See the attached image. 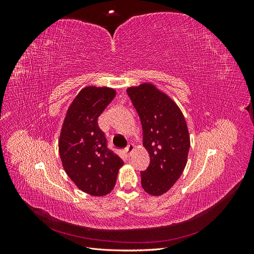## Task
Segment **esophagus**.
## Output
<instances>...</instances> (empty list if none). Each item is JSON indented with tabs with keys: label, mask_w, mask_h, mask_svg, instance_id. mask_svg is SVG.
<instances>
[{
	"label": "esophagus",
	"mask_w": 254,
	"mask_h": 254,
	"mask_svg": "<svg viewBox=\"0 0 254 254\" xmlns=\"http://www.w3.org/2000/svg\"><path fill=\"white\" fill-rule=\"evenodd\" d=\"M134 150V145L133 144H129L127 147L125 148V152H126V155L127 156H130L132 153V151Z\"/></svg>",
	"instance_id": "34e87169"
}]
</instances>
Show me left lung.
Returning <instances> with one entry per match:
<instances>
[{
    "label": "left lung",
    "instance_id": "obj_1",
    "mask_svg": "<svg viewBox=\"0 0 254 254\" xmlns=\"http://www.w3.org/2000/svg\"><path fill=\"white\" fill-rule=\"evenodd\" d=\"M139 114L143 146L150 157L141 172L142 188L151 196H161L179 179L188 162L190 133L186 119L173 98L151 82L127 88Z\"/></svg>",
    "mask_w": 254,
    "mask_h": 254
}]
</instances>
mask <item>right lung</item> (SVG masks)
<instances>
[{"mask_svg":"<svg viewBox=\"0 0 254 254\" xmlns=\"http://www.w3.org/2000/svg\"><path fill=\"white\" fill-rule=\"evenodd\" d=\"M109 87L82 88L68 106L58 140L59 155L66 175L91 196H105L113 190L122 159L107 148L97 120L114 98Z\"/></svg>","mask_w":254,"mask_h":254,"instance_id":"obj_1","label":"right lung"}]
</instances>
